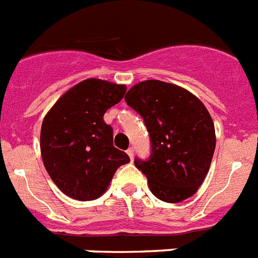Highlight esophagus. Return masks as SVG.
Instances as JSON below:
<instances>
[{
    "mask_svg": "<svg viewBox=\"0 0 258 258\" xmlns=\"http://www.w3.org/2000/svg\"><path fill=\"white\" fill-rule=\"evenodd\" d=\"M126 153H127V155L131 157V159H133V157H134V148H133V146H132V148L127 149Z\"/></svg>",
    "mask_w": 258,
    "mask_h": 258,
    "instance_id": "esophagus-1",
    "label": "esophagus"
}]
</instances>
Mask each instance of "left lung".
Masks as SVG:
<instances>
[{
    "instance_id": "left-lung-1",
    "label": "left lung",
    "mask_w": 258,
    "mask_h": 258,
    "mask_svg": "<svg viewBox=\"0 0 258 258\" xmlns=\"http://www.w3.org/2000/svg\"><path fill=\"white\" fill-rule=\"evenodd\" d=\"M125 101L144 118L150 136L149 159H134L154 197L179 203L202 186L214 157V121L197 96L161 80L132 87Z\"/></svg>"
}]
</instances>
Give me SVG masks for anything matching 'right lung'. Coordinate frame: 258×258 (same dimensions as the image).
I'll list each match as a JSON object with an SVG mask.
<instances>
[{"instance_id":"right-lung-1","label":"right lung","mask_w":258,"mask_h":258,"mask_svg":"<svg viewBox=\"0 0 258 258\" xmlns=\"http://www.w3.org/2000/svg\"><path fill=\"white\" fill-rule=\"evenodd\" d=\"M126 86L87 79L68 89L44 116L40 153L52 182L67 197L93 201L103 195L116 170L131 162L113 146V129L104 121Z\"/></svg>"}]
</instances>
